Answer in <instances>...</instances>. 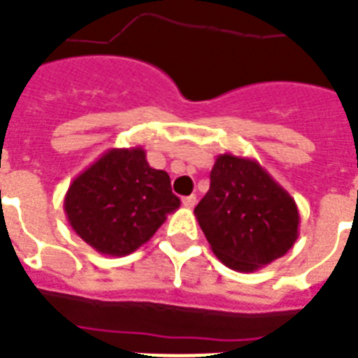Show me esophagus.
I'll return each instance as SVG.
<instances>
[{
	"label": "esophagus",
	"mask_w": 358,
	"mask_h": 358,
	"mask_svg": "<svg viewBox=\"0 0 358 358\" xmlns=\"http://www.w3.org/2000/svg\"><path fill=\"white\" fill-rule=\"evenodd\" d=\"M182 204H184L185 208H193L196 204V196L195 195L184 196V199H182Z\"/></svg>",
	"instance_id": "1"
}]
</instances>
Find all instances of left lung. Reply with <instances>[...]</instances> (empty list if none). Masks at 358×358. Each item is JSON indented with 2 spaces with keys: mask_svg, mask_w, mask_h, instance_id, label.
<instances>
[{
  "mask_svg": "<svg viewBox=\"0 0 358 358\" xmlns=\"http://www.w3.org/2000/svg\"><path fill=\"white\" fill-rule=\"evenodd\" d=\"M195 217L224 266L258 271L288 252L299 236L294 196L256 159L221 154Z\"/></svg>",
  "mask_w": 358,
  "mask_h": 358,
  "instance_id": "8db88e82",
  "label": "left lung"
}]
</instances>
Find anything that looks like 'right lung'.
Returning a JSON list of instances; mask_svg holds the SVG:
<instances>
[{"label":"right lung","instance_id":"right-lung-1","mask_svg":"<svg viewBox=\"0 0 358 358\" xmlns=\"http://www.w3.org/2000/svg\"><path fill=\"white\" fill-rule=\"evenodd\" d=\"M70 227L106 256L145 245L180 208L165 171L152 169L141 146L111 148L80 173L64 195Z\"/></svg>","mask_w":358,"mask_h":358}]
</instances>
